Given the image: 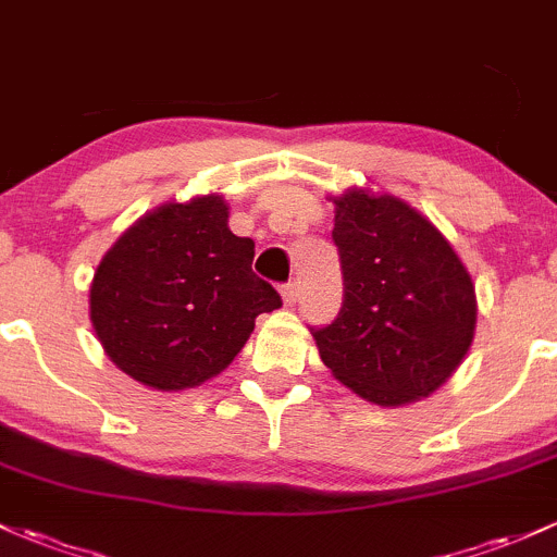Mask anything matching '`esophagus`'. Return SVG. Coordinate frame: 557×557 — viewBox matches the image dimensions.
I'll return each mask as SVG.
<instances>
[{
    "label": "esophagus",
    "mask_w": 557,
    "mask_h": 557,
    "mask_svg": "<svg viewBox=\"0 0 557 557\" xmlns=\"http://www.w3.org/2000/svg\"><path fill=\"white\" fill-rule=\"evenodd\" d=\"M281 297H284L286 305H295L297 297H300V284H297V281H286V284L281 286Z\"/></svg>",
    "instance_id": "esophagus-1"
}]
</instances>
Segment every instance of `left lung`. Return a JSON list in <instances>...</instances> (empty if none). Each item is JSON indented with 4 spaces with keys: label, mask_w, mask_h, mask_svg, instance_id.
Segmentation results:
<instances>
[{
    "label": "left lung",
    "mask_w": 557,
    "mask_h": 557,
    "mask_svg": "<svg viewBox=\"0 0 557 557\" xmlns=\"http://www.w3.org/2000/svg\"><path fill=\"white\" fill-rule=\"evenodd\" d=\"M343 308L310 326L321 361L376 406L424 398L451 376L475 329V289L441 231L393 196L334 199Z\"/></svg>",
    "instance_id": "left-lung-1"
}]
</instances>
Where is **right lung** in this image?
<instances>
[{
    "label": "right lung",
    "instance_id": "1",
    "mask_svg": "<svg viewBox=\"0 0 557 557\" xmlns=\"http://www.w3.org/2000/svg\"><path fill=\"white\" fill-rule=\"evenodd\" d=\"M255 242L233 236L220 196L166 205L124 233L95 273L89 315L122 372L183 391L236 358L281 295L252 271Z\"/></svg>",
    "mask_w": 557,
    "mask_h": 557
}]
</instances>
